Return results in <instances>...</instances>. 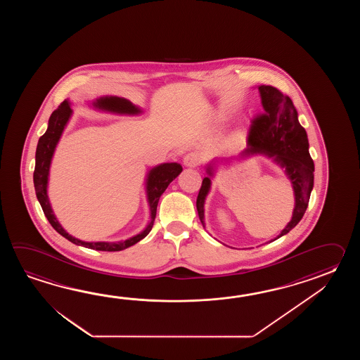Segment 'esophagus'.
I'll return each mask as SVG.
<instances>
[{"label": "esophagus", "mask_w": 360, "mask_h": 360, "mask_svg": "<svg viewBox=\"0 0 360 360\" xmlns=\"http://www.w3.org/2000/svg\"><path fill=\"white\" fill-rule=\"evenodd\" d=\"M184 163L188 167H197V166L202 163V155L199 153H195V152L188 153L185 155V158H184Z\"/></svg>", "instance_id": "obj_1"}]
</instances>
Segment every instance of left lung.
Here are the masks:
<instances>
[{
	"label": "left lung",
	"mask_w": 360,
	"mask_h": 360,
	"mask_svg": "<svg viewBox=\"0 0 360 360\" xmlns=\"http://www.w3.org/2000/svg\"><path fill=\"white\" fill-rule=\"evenodd\" d=\"M262 112L255 115L248 132V148L243 155L264 153L274 158L287 175L291 179L296 205L292 220L282 230L278 238L291 231L302 216L309 205L310 193L314 185V162L309 153V141L306 131L297 120V110L288 95L278 90L274 86H259ZM208 175L212 176L211 167L207 169ZM211 180L205 177L198 197L197 211L199 220L205 226V199L210 191Z\"/></svg>",
	"instance_id": "obj_1"
}]
</instances>
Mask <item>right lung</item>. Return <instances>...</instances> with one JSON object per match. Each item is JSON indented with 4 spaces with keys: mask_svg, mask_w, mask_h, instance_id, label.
Returning <instances> with one entry per match:
<instances>
[{
    "mask_svg": "<svg viewBox=\"0 0 360 360\" xmlns=\"http://www.w3.org/2000/svg\"><path fill=\"white\" fill-rule=\"evenodd\" d=\"M95 105L105 110L115 112V113H124V115H136L140 110L135 107L129 100L123 98H117V96H109V98H103L99 99ZM72 113V109L69 107V103L64 100L59 107L55 109L53 115L49 120V127L46 132L39 138V144H37V150H36V167L33 172V183H34V189H36V195L39 199V205L44 210V214L47 217L51 226L54 228L60 236L67 238L72 243L78 245H84L86 248H91L96 251H108V252H115V251H122L129 248L131 245L138 243L143 238H146L149 231L153 228L154 219L157 214V206L161 198L163 191L167 189L169 183L176 179L180 172L183 171V167L179 163H163L157 167H154L149 175H148V183H146V191H148V200L150 206V222L148 224L146 230L141 231L138 236L130 238L123 242H115V243H107V242H82L77 238L69 236L65 230L61 228L60 224L56 220L53 210L50 206V202L47 198V177H49V169H50V162L54 154L55 146L58 144L60 139L61 132L64 130L65 124L68 122L69 117Z\"/></svg>",
    "mask_w": 360,
    "mask_h": 360,
    "instance_id": "1",
    "label": "right lung"
}]
</instances>
